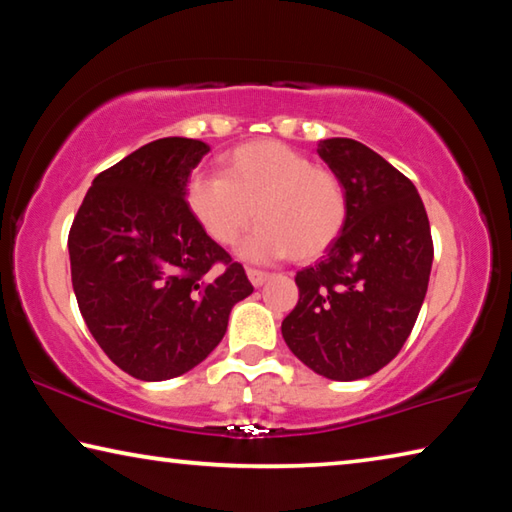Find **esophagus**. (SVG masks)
<instances>
[{
    "label": "esophagus",
    "mask_w": 512,
    "mask_h": 512,
    "mask_svg": "<svg viewBox=\"0 0 512 512\" xmlns=\"http://www.w3.org/2000/svg\"><path fill=\"white\" fill-rule=\"evenodd\" d=\"M246 275H248V280H250V284H253V287H262L268 277H271L266 271H257V268H248Z\"/></svg>",
    "instance_id": "34e87169"
}]
</instances>
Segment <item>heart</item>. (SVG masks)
Here are the masks:
<instances>
[{
	"mask_svg": "<svg viewBox=\"0 0 512 512\" xmlns=\"http://www.w3.org/2000/svg\"><path fill=\"white\" fill-rule=\"evenodd\" d=\"M223 172L201 173L187 192L189 210L216 244H235L255 214L262 223L239 248L248 259L311 262L341 235L345 189L305 153L275 140L248 142L225 155Z\"/></svg>",
	"mask_w": 512,
	"mask_h": 512,
	"instance_id": "heart-1",
	"label": "heart"
}]
</instances>
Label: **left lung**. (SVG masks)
Here are the masks:
<instances>
[{"label": "left lung", "mask_w": 512, "mask_h": 512, "mask_svg": "<svg viewBox=\"0 0 512 512\" xmlns=\"http://www.w3.org/2000/svg\"><path fill=\"white\" fill-rule=\"evenodd\" d=\"M348 201L341 235L296 275L298 305L282 320L289 350L318 375H375L409 339L427 296L433 244L418 189L350 137L318 142Z\"/></svg>", "instance_id": "1"}]
</instances>
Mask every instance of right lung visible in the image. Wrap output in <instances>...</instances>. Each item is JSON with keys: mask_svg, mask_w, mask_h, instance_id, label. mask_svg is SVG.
I'll list each match as a JSON object with an SVG mask.
<instances>
[{"mask_svg": "<svg viewBox=\"0 0 512 512\" xmlns=\"http://www.w3.org/2000/svg\"><path fill=\"white\" fill-rule=\"evenodd\" d=\"M207 151L189 137L144 144L92 180L69 230L81 316L135 379L196 368L221 343L232 307L253 293L244 266L187 205L189 173Z\"/></svg>", "mask_w": 512, "mask_h": 512, "instance_id": "obj_1", "label": "right lung"}]
</instances>
